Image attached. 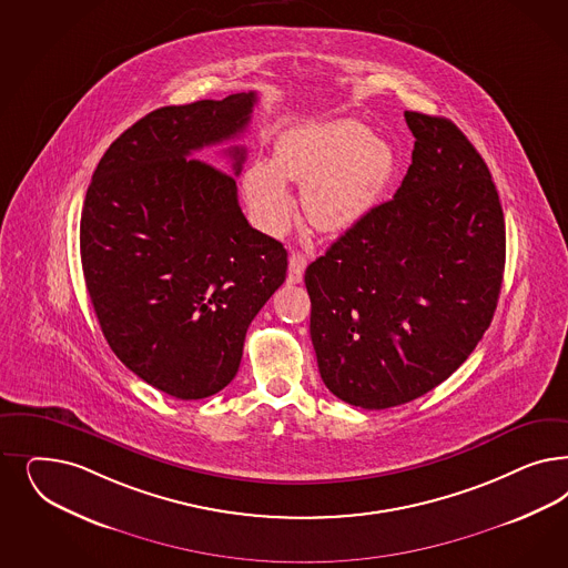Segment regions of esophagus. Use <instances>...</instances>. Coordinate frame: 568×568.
Returning <instances> with one entry per match:
<instances>
[{
	"mask_svg": "<svg viewBox=\"0 0 568 568\" xmlns=\"http://www.w3.org/2000/svg\"><path fill=\"white\" fill-rule=\"evenodd\" d=\"M305 267H307V256L303 253H293L288 258V282L298 284L303 280Z\"/></svg>",
	"mask_w": 568,
	"mask_h": 568,
	"instance_id": "obj_1",
	"label": "esophagus"
}]
</instances>
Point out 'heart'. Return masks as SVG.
I'll return each instance as SVG.
<instances>
[{
  "label": "heart",
  "instance_id": "1",
  "mask_svg": "<svg viewBox=\"0 0 568 568\" xmlns=\"http://www.w3.org/2000/svg\"><path fill=\"white\" fill-rule=\"evenodd\" d=\"M395 152L357 121L298 125L282 133L274 163L256 161L244 173L253 217L280 234L293 215L286 182L303 183V211L317 230L343 232L366 217L385 192Z\"/></svg>",
  "mask_w": 568,
  "mask_h": 568
}]
</instances>
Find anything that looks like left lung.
Returning <instances> with one entry per match:
<instances>
[{
  "instance_id": "1",
  "label": "left lung",
  "mask_w": 568,
  "mask_h": 568,
  "mask_svg": "<svg viewBox=\"0 0 568 568\" xmlns=\"http://www.w3.org/2000/svg\"><path fill=\"white\" fill-rule=\"evenodd\" d=\"M412 165L388 202L305 272L324 385L364 409L447 381L494 320L506 225L491 173L449 119L405 110Z\"/></svg>"
}]
</instances>
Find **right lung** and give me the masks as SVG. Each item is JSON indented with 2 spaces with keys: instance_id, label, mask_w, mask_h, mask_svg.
<instances>
[{
  "instance_id": "obj_1",
  "label": "right lung",
  "mask_w": 568,
  "mask_h": 568,
  "mask_svg": "<svg viewBox=\"0 0 568 568\" xmlns=\"http://www.w3.org/2000/svg\"><path fill=\"white\" fill-rule=\"evenodd\" d=\"M256 93L152 110L93 171L81 263L110 348L148 385L192 402L239 372L246 329L284 284L282 242L248 225L236 178L192 152L242 133Z\"/></svg>"
}]
</instances>
